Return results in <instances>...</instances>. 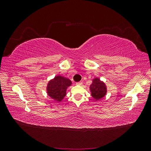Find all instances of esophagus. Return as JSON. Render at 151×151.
Masks as SVG:
<instances>
[{
	"mask_svg": "<svg viewBox=\"0 0 151 151\" xmlns=\"http://www.w3.org/2000/svg\"><path fill=\"white\" fill-rule=\"evenodd\" d=\"M76 84H77V85H79V86H81V85L83 84V83H77Z\"/></svg>",
	"mask_w": 151,
	"mask_h": 151,
	"instance_id": "1",
	"label": "esophagus"
}]
</instances>
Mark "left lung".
Wrapping results in <instances>:
<instances>
[{
  "instance_id": "8db88e82",
  "label": "left lung",
  "mask_w": 151,
  "mask_h": 151,
  "mask_svg": "<svg viewBox=\"0 0 151 151\" xmlns=\"http://www.w3.org/2000/svg\"><path fill=\"white\" fill-rule=\"evenodd\" d=\"M90 90L93 98L96 100L103 98L106 93V86L98 78L93 80L92 84L90 86Z\"/></svg>"
}]
</instances>
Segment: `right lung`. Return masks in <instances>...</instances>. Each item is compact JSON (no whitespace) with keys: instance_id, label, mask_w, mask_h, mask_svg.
<instances>
[{"instance_id":"add662e5","label":"right lung","mask_w":151,"mask_h":151,"mask_svg":"<svg viewBox=\"0 0 151 151\" xmlns=\"http://www.w3.org/2000/svg\"><path fill=\"white\" fill-rule=\"evenodd\" d=\"M71 81L65 77L58 76L50 81L47 86L49 96L55 101H60L66 95V90L71 85Z\"/></svg>"}]
</instances>
